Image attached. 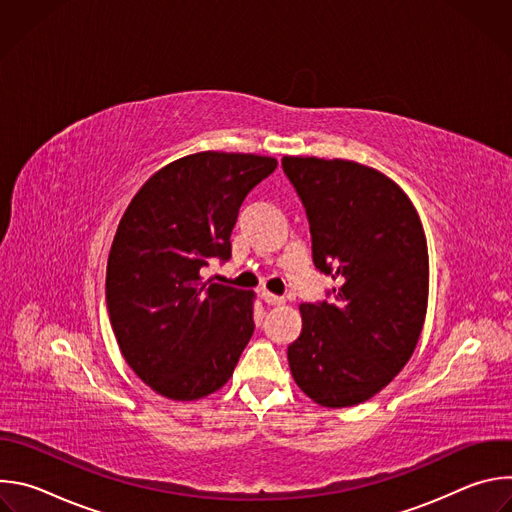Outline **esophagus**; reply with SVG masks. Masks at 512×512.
I'll return each instance as SVG.
<instances>
[{
  "instance_id": "obj_1",
  "label": "esophagus",
  "mask_w": 512,
  "mask_h": 512,
  "mask_svg": "<svg viewBox=\"0 0 512 512\" xmlns=\"http://www.w3.org/2000/svg\"><path fill=\"white\" fill-rule=\"evenodd\" d=\"M261 298H263V302L269 304V306H283V304H285V298L275 296V294H271V291H261Z\"/></svg>"
}]
</instances>
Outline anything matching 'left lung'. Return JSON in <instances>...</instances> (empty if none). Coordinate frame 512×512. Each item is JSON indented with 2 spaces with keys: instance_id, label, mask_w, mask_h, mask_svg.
Wrapping results in <instances>:
<instances>
[{
  "instance_id": "1",
  "label": "left lung",
  "mask_w": 512,
  "mask_h": 512,
  "mask_svg": "<svg viewBox=\"0 0 512 512\" xmlns=\"http://www.w3.org/2000/svg\"><path fill=\"white\" fill-rule=\"evenodd\" d=\"M310 221L314 263L340 285L334 304H302L287 346L296 385L318 405L369 401L411 358L427 312L429 257L409 196L350 160L283 156Z\"/></svg>"
}]
</instances>
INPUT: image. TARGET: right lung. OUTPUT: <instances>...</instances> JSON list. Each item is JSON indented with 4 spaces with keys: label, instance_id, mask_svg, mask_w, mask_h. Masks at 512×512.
Returning <instances> with one entry per match:
<instances>
[{
    "label": "right lung",
    "instance_id": "add662e5",
    "mask_svg": "<svg viewBox=\"0 0 512 512\" xmlns=\"http://www.w3.org/2000/svg\"><path fill=\"white\" fill-rule=\"evenodd\" d=\"M275 158L198 152L145 182L123 212L107 261L113 334L131 371L162 397L194 401L221 389L253 336V291L200 275L231 257L245 196Z\"/></svg>",
    "mask_w": 512,
    "mask_h": 512
}]
</instances>
